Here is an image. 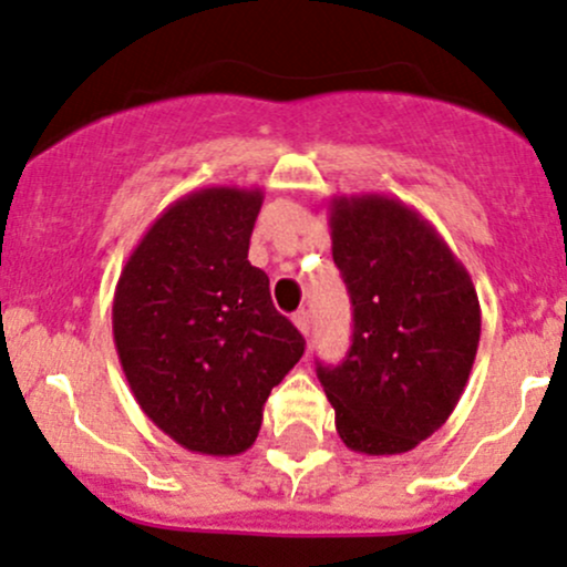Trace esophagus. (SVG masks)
<instances>
[{
	"label": "esophagus",
	"instance_id": "obj_1",
	"mask_svg": "<svg viewBox=\"0 0 567 567\" xmlns=\"http://www.w3.org/2000/svg\"><path fill=\"white\" fill-rule=\"evenodd\" d=\"M295 327L300 329L305 337L310 334V327H313V318H310L308 310H300V313H295Z\"/></svg>",
	"mask_w": 567,
	"mask_h": 567
}]
</instances>
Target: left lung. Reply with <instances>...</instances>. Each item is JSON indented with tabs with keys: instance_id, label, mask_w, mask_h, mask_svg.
Instances as JSON below:
<instances>
[{
	"instance_id": "obj_1",
	"label": "left lung",
	"mask_w": 567,
	"mask_h": 567,
	"mask_svg": "<svg viewBox=\"0 0 567 567\" xmlns=\"http://www.w3.org/2000/svg\"><path fill=\"white\" fill-rule=\"evenodd\" d=\"M332 257L353 302L342 364L318 380L346 447L399 455L453 415L472 374L482 313L466 267L399 198L337 195Z\"/></svg>"
}]
</instances>
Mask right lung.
<instances>
[{
  "label": "right lung",
  "instance_id": "add662e5",
  "mask_svg": "<svg viewBox=\"0 0 567 567\" xmlns=\"http://www.w3.org/2000/svg\"><path fill=\"white\" fill-rule=\"evenodd\" d=\"M262 189L203 187L152 221L120 272L112 332L138 406L189 453L251 447L305 340L249 262Z\"/></svg>",
  "mask_w": 567,
  "mask_h": 567
}]
</instances>
